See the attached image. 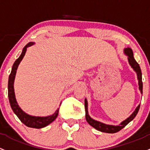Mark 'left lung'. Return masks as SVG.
<instances>
[{
	"label": "left lung",
	"mask_w": 150,
	"mask_h": 150,
	"mask_svg": "<svg viewBox=\"0 0 150 150\" xmlns=\"http://www.w3.org/2000/svg\"><path fill=\"white\" fill-rule=\"evenodd\" d=\"M124 53L127 56V59H128V62L129 65L132 67V68L134 70V72L137 73V80H138V85H139V90L140 91L141 94H142V71L140 69L139 64L135 60L134 57L133 51L129 47H127L124 50ZM140 104H139L138 106L135 108L134 111L129 116V117L126 119L125 120L121 122L119 125H110V124H104V123L100 122L95 119H92L90 116L89 113L88 111V100L87 99H85V108H86V121L91 127L95 128L97 130L100 131L101 132H105V133H116V132H119L121 129H122L125 126H127L130 121H132L135 118V116L137 114L139 110Z\"/></svg>",
	"instance_id": "8db88e82"
}]
</instances>
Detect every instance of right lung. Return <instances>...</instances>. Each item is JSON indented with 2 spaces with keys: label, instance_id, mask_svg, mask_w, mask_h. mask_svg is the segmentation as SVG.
<instances>
[{
  "label": "right lung",
  "instance_id": "right-lung-1",
  "mask_svg": "<svg viewBox=\"0 0 150 150\" xmlns=\"http://www.w3.org/2000/svg\"><path fill=\"white\" fill-rule=\"evenodd\" d=\"M34 45V42H29L27 45L23 47V50L19 57L15 61V62L13 64L11 69V72L8 78V96L9 102H10L11 107L14 113L18 116V119L25 125L27 126L28 127L35 129H41L47 127L49 124H51L52 121H54L56 118L57 117L58 113H59V108L57 109V111L53 113V114L47 116H31V115L28 114L23 111L20 108L19 105L17 103L16 98L15 92H14V80H15L16 74V70L19 65L21 61L23 59V57L26 54V50L29 47L32 46Z\"/></svg>",
  "mask_w": 150,
  "mask_h": 150
}]
</instances>
